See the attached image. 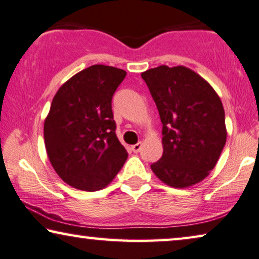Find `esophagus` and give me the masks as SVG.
Returning <instances> with one entry per match:
<instances>
[{
    "mask_svg": "<svg viewBox=\"0 0 259 259\" xmlns=\"http://www.w3.org/2000/svg\"><path fill=\"white\" fill-rule=\"evenodd\" d=\"M141 147H142V144H141V142H138V144H136V145H133V146H132V151H133L134 153H138V152H140Z\"/></svg>",
    "mask_w": 259,
    "mask_h": 259,
    "instance_id": "esophagus-1",
    "label": "esophagus"
}]
</instances>
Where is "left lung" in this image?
Wrapping results in <instances>:
<instances>
[{
  "label": "left lung",
  "mask_w": 259,
  "mask_h": 259,
  "mask_svg": "<svg viewBox=\"0 0 259 259\" xmlns=\"http://www.w3.org/2000/svg\"><path fill=\"white\" fill-rule=\"evenodd\" d=\"M162 122L163 154L151 164L157 178L174 188L204 180L227 141L220 97L188 67L160 65L141 73Z\"/></svg>",
  "instance_id": "8db88e82"
}]
</instances>
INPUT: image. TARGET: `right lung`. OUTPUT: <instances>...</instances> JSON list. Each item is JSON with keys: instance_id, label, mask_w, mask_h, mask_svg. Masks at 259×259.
Here are the masks:
<instances>
[{"instance_id": "1", "label": "right lung", "mask_w": 259, "mask_h": 259, "mask_svg": "<svg viewBox=\"0 0 259 259\" xmlns=\"http://www.w3.org/2000/svg\"><path fill=\"white\" fill-rule=\"evenodd\" d=\"M125 77L118 67L89 66L52 99L44 121L47 154L59 178L73 188H105L128 156L115 134L112 112V97Z\"/></svg>"}]
</instances>
